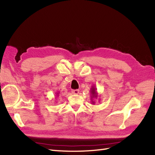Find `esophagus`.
Instances as JSON below:
<instances>
[{
	"mask_svg": "<svg viewBox=\"0 0 155 155\" xmlns=\"http://www.w3.org/2000/svg\"><path fill=\"white\" fill-rule=\"evenodd\" d=\"M72 93L73 94H78L79 93V90L78 89H76V90H72Z\"/></svg>",
	"mask_w": 155,
	"mask_h": 155,
	"instance_id": "34e87169",
	"label": "esophagus"
}]
</instances>
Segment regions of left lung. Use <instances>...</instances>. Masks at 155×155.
I'll return each instance as SVG.
<instances>
[{"label": "left lung", "mask_w": 155, "mask_h": 155, "mask_svg": "<svg viewBox=\"0 0 155 155\" xmlns=\"http://www.w3.org/2000/svg\"><path fill=\"white\" fill-rule=\"evenodd\" d=\"M90 93H91V100L92 102V104H94L95 103L94 99V98H97L98 97V93L97 91V88L95 87V85H93V86L91 87Z\"/></svg>", "instance_id": "left-lung-1"}]
</instances>
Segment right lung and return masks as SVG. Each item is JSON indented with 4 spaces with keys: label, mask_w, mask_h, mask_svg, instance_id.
I'll return each mask as SVG.
<instances>
[{
    "label": "right lung",
    "mask_w": 155,
    "mask_h": 155,
    "mask_svg": "<svg viewBox=\"0 0 155 155\" xmlns=\"http://www.w3.org/2000/svg\"><path fill=\"white\" fill-rule=\"evenodd\" d=\"M56 96H57V97L59 96V92H57V93H56Z\"/></svg>",
    "instance_id": "1"
}]
</instances>
